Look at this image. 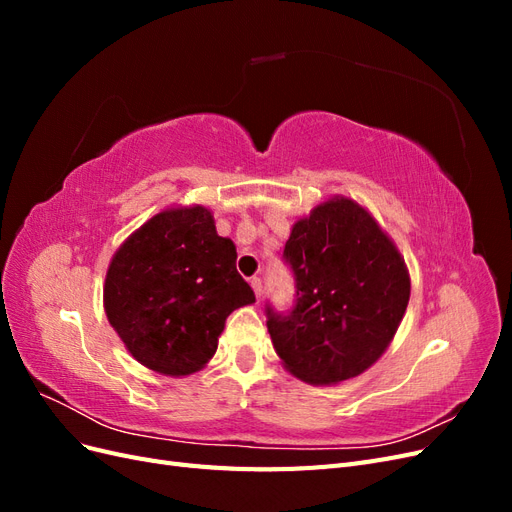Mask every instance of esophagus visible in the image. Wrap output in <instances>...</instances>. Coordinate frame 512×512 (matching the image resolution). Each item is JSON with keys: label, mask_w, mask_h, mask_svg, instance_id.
Instances as JSON below:
<instances>
[{"label": "esophagus", "mask_w": 512, "mask_h": 512, "mask_svg": "<svg viewBox=\"0 0 512 512\" xmlns=\"http://www.w3.org/2000/svg\"><path fill=\"white\" fill-rule=\"evenodd\" d=\"M250 284H252V288H254V294H256V297L260 299V294H262V280H260V277H252Z\"/></svg>", "instance_id": "1"}]
</instances>
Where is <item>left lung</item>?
Here are the masks:
<instances>
[{
    "label": "left lung",
    "instance_id": "1",
    "mask_svg": "<svg viewBox=\"0 0 512 512\" xmlns=\"http://www.w3.org/2000/svg\"><path fill=\"white\" fill-rule=\"evenodd\" d=\"M282 260L294 303L286 312L267 303L265 314L290 374L312 384L363 374L391 344L410 301L393 241L361 205L333 198L292 226Z\"/></svg>",
    "mask_w": 512,
    "mask_h": 512
}]
</instances>
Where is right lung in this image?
I'll use <instances>...</instances> for the list:
<instances>
[{
    "mask_svg": "<svg viewBox=\"0 0 512 512\" xmlns=\"http://www.w3.org/2000/svg\"><path fill=\"white\" fill-rule=\"evenodd\" d=\"M235 262V243L218 235L205 207L153 215L108 267V322L138 363L194 374L218 350L226 318L256 301Z\"/></svg>",
    "mask_w": 512,
    "mask_h": 512,
    "instance_id": "1",
    "label": "right lung"
}]
</instances>
